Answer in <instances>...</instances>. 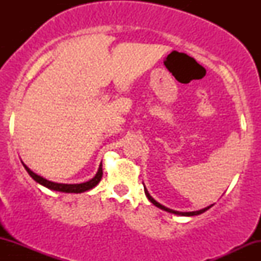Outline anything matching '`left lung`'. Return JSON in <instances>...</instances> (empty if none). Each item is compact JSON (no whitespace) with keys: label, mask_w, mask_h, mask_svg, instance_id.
<instances>
[{"label":"left lung","mask_w":261,"mask_h":261,"mask_svg":"<svg viewBox=\"0 0 261 261\" xmlns=\"http://www.w3.org/2000/svg\"><path fill=\"white\" fill-rule=\"evenodd\" d=\"M145 194H146V196H147V199L149 200V201H151L152 203H153L154 206H157L158 208H161V210H164V211H167V212H170V214L179 215V216H197V215H200V214H203V212H205V211H207V210H208L210 207H212V206H214V205H210V206H207V207H205V208H202V210H199V211H193V212H180V211H174V210H172V208H168V207H166V206L161 205L160 202H157V201H155V200L153 199V197H152L151 195H149V194H148V191H147V189H146V188H145Z\"/></svg>","instance_id":"left-lung-1"}]
</instances>
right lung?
Here are the masks:
<instances>
[{"mask_svg": "<svg viewBox=\"0 0 261 261\" xmlns=\"http://www.w3.org/2000/svg\"><path fill=\"white\" fill-rule=\"evenodd\" d=\"M23 166H24V168L27 172H28V174L31 175L35 181L39 182V184L43 185V187H45V188L50 189V190L61 191V193H76V194L85 193V191H88V190H91V189L94 188L95 185L100 181L101 176H103V169H101V163H100L97 174L93 176L91 180H88L86 182H81V184H61V182L50 181V180H47V179L43 178V176L35 174V173L33 172V170L29 169L24 163H23Z\"/></svg>", "mask_w": 261, "mask_h": 261, "instance_id": "obj_1", "label": "right lung"}]
</instances>
